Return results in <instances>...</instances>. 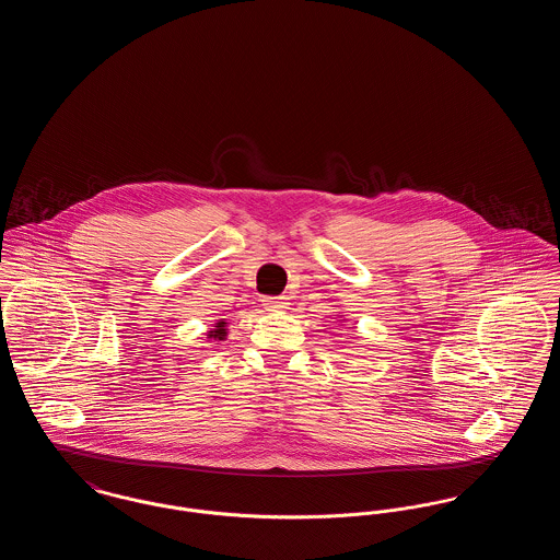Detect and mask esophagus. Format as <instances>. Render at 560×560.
<instances>
[{
  "label": "esophagus",
  "mask_w": 560,
  "mask_h": 560,
  "mask_svg": "<svg viewBox=\"0 0 560 560\" xmlns=\"http://www.w3.org/2000/svg\"><path fill=\"white\" fill-rule=\"evenodd\" d=\"M262 302H265L268 311H283V308L290 306L285 295H267V298H262Z\"/></svg>",
  "instance_id": "1"
}]
</instances>
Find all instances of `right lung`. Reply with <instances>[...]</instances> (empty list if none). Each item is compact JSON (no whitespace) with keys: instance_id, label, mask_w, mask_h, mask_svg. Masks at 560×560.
<instances>
[{"instance_id":"add662e5","label":"right lung","mask_w":560,"mask_h":560,"mask_svg":"<svg viewBox=\"0 0 560 560\" xmlns=\"http://www.w3.org/2000/svg\"><path fill=\"white\" fill-rule=\"evenodd\" d=\"M208 336L213 338V340H224L226 338V323L220 319L215 325H213L212 331H208Z\"/></svg>"}]
</instances>
